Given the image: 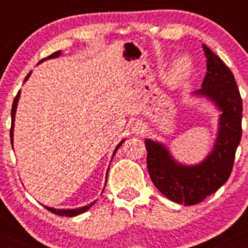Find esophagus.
Here are the masks:
<instances>
[{"mask_svg": "<svg viewBox=\"0 0 248 248\" xmlns=\"http://www.w3.org/2000/svg\"><path fill=\"white\" fill-rule=\"evenodd\" d=\"M135 131H137L138 134H141V133H143L144 131V126L141 125V124H138L137 126H135V129H134Z\"/></svg>", "mask_w": 248, "mask_h": 248, "instance_id": "obj_1", "label": "esophagus"}]
</instances>
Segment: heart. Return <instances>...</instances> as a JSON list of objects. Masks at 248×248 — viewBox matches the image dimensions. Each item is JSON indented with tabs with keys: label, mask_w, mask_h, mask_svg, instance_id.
I'll use <instances>...</instances> for the list:
<instances>
[{
	"label": "heart",
	"mask_w": 248,
	"mask_h": 248,
	"mask_svg": "<svg viewBox=\"0 0 248 248\" xmlns=\"http://www.w3.org/2000/svg\"><path fill=\"white\" fill-rule=\"evenodd\" d=\"M192 71V63L189 57H179L171 68V78L174 80L185 79Z\"/></svg>",
	"instance_id": "heart-1"
}]
</instances>
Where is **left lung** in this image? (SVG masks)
I'll use <instances>...</instances> for the list:
<instances>
[{"mask_svg": "<svg viewBox=\"0 0 248 248\" xmlns=\"http://www.w3.org/2000/svg\"><path fill=\"white\" fill-rule=\"evenodd\" d=\"M202 48L207 73L202 88L194 94L209 98L221 110L214 149L200 164L183 165L164 144L145 140L146 165L153 184L169 200L186 206L201 202L229 180L242 135V99L235 77L207 46Z\"/></svg>", "mask_w": 248, "mask_h": 248, "instance_id": "obj_1", "label": "left lung"}]
</instances>
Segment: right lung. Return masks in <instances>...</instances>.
Returning a JSON list of instances; mask_svg holds the SVG:
<instances>
[{
	"mask_svg": "<svg viewBox=\"0 0 248 248\" xmlns=\"http://www.w3.org/2000/svg\"><path fill=\"white\" fill-rule=\"evenodd\" d=\"M59 56H61V50H58V52H54L53 54H50V56L47 57V58H46V59L57 58V57H59ZM43 61H45V59H42L41 62H43ZM41 62H39V63H41ZM31 73H32V72H30V73L27 74L25 82L28 79V78H30ZM19 94H21V92H18V93H17L16 98H15V100H13L12 110H11V118H12V123H11V133H10L11 144H13V126H15V114H16L17 103H18V99H19ZM123 143H124V140H122V141H120V143L118 144L117 148H115V150H114V153H113V156H114V155H115V153H117V150H118V149H119V146L122 145ZM111 159H113V157H111ZM107 179H108V176H107ZM105 184H107V183H105ZM93 205H94V202H92V203H89V205L83 206V207H79V209H71V210H58V209H53V207H48V206H45V207L48 210V211L53 212V214H56V215H59V216H67V217H73V216H77V215H80V214H83V212L87 211V210H89V209H91V206H93Z\"/></svg>",
	"mask_w": 248,
	"mask_h": 248,
	"instance_id": "add662e5",
	"label": "right lung"
}]
</instances>
